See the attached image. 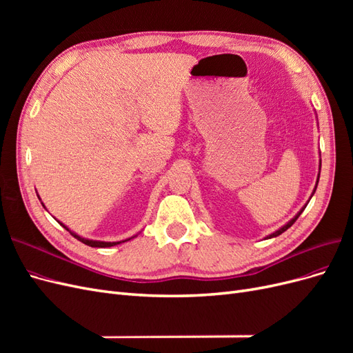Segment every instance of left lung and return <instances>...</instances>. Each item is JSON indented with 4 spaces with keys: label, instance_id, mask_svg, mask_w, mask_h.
<instances>
[{
    "label": "left lung",
    "instance_id": "1",
    "mask_svg": "<svg viewBox=\"0 0 353 353\" xmlns=\"http://www.w3.org/2000/svg\"><path fill=\"white\" fill-rule=\"evenodd\" d=\"M319 169H321V165H319ZM318 179H319V174H318ZM316 183H318V181H316ZM315 190H316V185H315ZM315 190H314V193H315ZM314 193H312V194H314ZM305 208H306V206H305ZM305 208H303V209H301V212H299V213H297V215H296V216H294V218H293L292 221H288V222L285 223V225H284V227H281L280 230H276L275 232L270 234V236H268V237H266V239H272V237H276V236H280V234H283V232H284L285 230H288V228H290V227L293 225V223L296 222V219H297L299 216H301V213H302V212L305 210Z\"/></svg>",
    "mask_w": 353,
    "mask_h": 353
}]
</instances>
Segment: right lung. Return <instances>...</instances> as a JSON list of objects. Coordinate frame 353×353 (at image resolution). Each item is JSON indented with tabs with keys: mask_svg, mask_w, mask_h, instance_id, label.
<instances>
[{
	"mask_svg": "<svg viewBox=\"0 0 353 353\" xmlns=\"http://www.w3.org/2000/svg\"><path fill=\"white\" fill-rule=\"evenodd\" d=\"M60 225H63V223L60 222ZM65 227L72 236L74 237V239H78L79 241H82L83 244H87V245H91V248H112V245H116V244H121V243H125V241H128V240H131V239H134V237H131V239H126V240H122V241H97V240H88V239H83V237H79L78 234H74L73 231H70L66 225H63Z\"/></svg>",
	"mask_w": 353,
	"mask_h": 353,
	"instance_id": "1",
	"label": "right lung"
}]
</instances>
